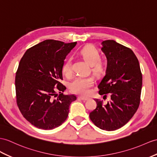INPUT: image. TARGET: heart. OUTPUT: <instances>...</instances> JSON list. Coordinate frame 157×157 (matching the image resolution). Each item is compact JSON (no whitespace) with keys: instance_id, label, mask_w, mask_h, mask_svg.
I'll return each instance as SVG.
<instances>
[{"instance_id":"1","label":"heart","mask_w":157,"mask_h":157,"mask_svg":"<svg viewBox=\"0 0 157 157\" xmlns=\"http://www.w3.org/2000/svg\"><path fill=\"white\" fill-rule=\"evenodd\" d=\"M91 84L86 79L78 78L72 83L71 86V92L75 93V92H86L88 91L90 87Z\"/></svg>"}]
</instances>
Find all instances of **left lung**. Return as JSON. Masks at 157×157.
Masks as SVG:
<instances>
[{
  "mask_svg": "<svg viewBox=\"0 0 157 157\" xmlns=\"http://www.w3.org/2000/svg\"><path fill=\"white\" fill-rule=\"evenodd\" d=\"M76 44L46 40L29 48L21 59L15 76L17 104L34 127L51 130L67 120L76 97L64 93L60 81L64 60Z\"/></svg>",
  "mask_w": 157,
  "mask_h": 157,
  "instance_id": "obj_1",
  "label": "left lung"
}]
</instances>
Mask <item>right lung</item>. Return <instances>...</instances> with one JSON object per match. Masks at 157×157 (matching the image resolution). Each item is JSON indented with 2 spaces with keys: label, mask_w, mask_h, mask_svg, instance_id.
<instances>
[{
  "label": "right lung",
  "mask_w": 157,
  "mask_h": 157,
  "mask_svg": "<svg viewBox=\"0 0 157 157\" xmlns=\"http://www.w3.org/2000/svg\"><path fill=\"white\" fill-rule=\"evenodd\" d=\"M102 44L107 67L98 88L99 94L106 95L103 100L95 99L97 108L89 117L97 127L110 131L123 127L136 112L143 76L139 60L131 48L113 40L103 41Z\"/></svg>",
  "instance_id": "add662e5"
}]
</instances>
